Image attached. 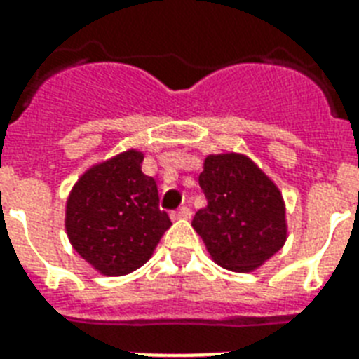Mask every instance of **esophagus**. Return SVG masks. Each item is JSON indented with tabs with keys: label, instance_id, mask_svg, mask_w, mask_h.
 Here are the masks:
<instances>
[{
	"label": "esophagus",
	"instance_id": "34e87169",
	"mask_svg": "<svg viewBox=\"0 0 359 359\" xmlns=\"http://www.w3.org/2000/svg\"><path fill=\"white\" fill-rule=\"evenodd\" d=\"M190 216H191V212H190V208H188V207H180L177 212L171 214V218H173V219H188Z\"/></svg>",
	"mask_w": 359,
	"mask_h": 359
}]
</instances>
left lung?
I'll list each match as a JSON object with an SVG mask.
<instances>
[{
  "label": "left lung",
  "mask_w": 359,
  "mask_h": 359,
  "mask_svg": "<svg viewBox=\"0 0 359 359\" xmlns=\"http://www.w3.org/2000/svg\"><path fill=\"white\" fill-rule=\"evenodd\" d=\"M199 186L207 207L197 210L191 225L216 264L248 273L283 248V196L251 158L238 152L208 154Z\"/></svg>",
  "instance_id": "obj_1"
}]
</instances>
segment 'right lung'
Wrapping results in <instances>:
<instances>
[{
  "instance_id": "add662e5",
  "label": "right lung",
  "mask_w": 359,
  "mask_h": 359,
  "mask_svg": "<svg viewBox=\"0 0 359 359\" xmlns=\"http://www.w3.org/2000/svg\"><path fill=\"white\" fill-rule=\"evenodd\" d=\"M143 152L128 149L95 163L72 186L65 229L76 253L102 276L143 266L171 219L158 207V188L141 171Z\"/></svg>"
}]
</instances>
